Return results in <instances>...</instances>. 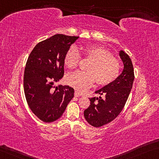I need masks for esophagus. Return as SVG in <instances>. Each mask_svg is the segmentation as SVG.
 I'll use <instances>...</instances> for the list:
<instances>
[{
  "label": "esophagus",
  "instance_id": "esophagus-1",
  "mask_svg": "<svg viewBox=\"0 0 159 159\" xmlns=\"http://www.w3.org/2000/svg\"><path fill=\"white\" fill-rule=\"evenodd\" d=\"M75 97H80V96H82V94L80 93V92H79L78 91H75Z\"/></svg>",
  "mask_w": 159,
  "mask_h": 159
}]
</instances>
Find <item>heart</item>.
<instances>
[{
  "label": "heart",
  "mask_w": 159,
  "mask_h": 159,
  "mask_svg": "<svg viewBox=\"0 0 159 159\" xmlns=\"http://www.w3.org/2000/svg\"><path fill=\"white\" fill-rule=\"evenodd\" d=\"M83 55L92 60L87 65L88 72L77 71L67 75L65 82L78 91L83 92L93 84L96 79L100 85L108 84L116 80L120 73L121 65L118 59L112 57L111 52L97 45H88L82 49ZM80 55L77 49L70 47L65 56V65L75 69L79 65Z\"/></svg>",
  "instance_id": "b5f03b06"
}]
</instances>
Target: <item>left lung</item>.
<instances>
[{"label":"left lung","instance_id":"obj_1","mask_svg":"<svg viewBox=\"0 0 159 159\" xmlns=\"http://www.w3.org/2000/svg\"><path fill=\"white\" fill-rule=\"evenodd\" d=\"M124 68L116 80L105 85L95 93L103 95L89 98L90 105L84 111V116L90 125L100 127L113 121L120 114L132 88L134 74L132 62L123 50L119 51Z\"/></svg>","mask_w":159,"mask_h":159}]
</instances>
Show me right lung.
Listing matches in <instances>:
<instances>
[{
    "label": "right lung",
    "mask_w": 159,
    "mask_h": 159,
    "mask_svg": "<svg viewBox=\"0 0 159 159\" xmlns=\"http://www.w3.org/2000/svg\"><path fill=\"white\" fill-rule=\"evenodd\" d=\"M79 37L57 34L38 43L27 60L24 92L33 113L46 123L55 121L64 113L74 97L69 86L55 84L64 75L65 56Z\"/></svg>",
    "instance_id": "right-lung-1"
}]
</instances>
